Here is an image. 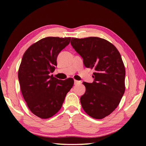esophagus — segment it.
I'll return each instance as SVG.
<instances>
[{
  "instance_id": "1",
  "label": "esophagus",
  "mask_w": 146,
  "mask_h": 146,
  "mask_svg": "<svg viewBox=\"0 0 146 146\" xmlns=\"http://www.w3.org/2000/svg\"><path fill=\"white\" fill-rule=\"evenodd\" d=\"M74 83H75V84H80L81 82H80V81L75 80H74Z\"/></svg>"
}]
</instances>
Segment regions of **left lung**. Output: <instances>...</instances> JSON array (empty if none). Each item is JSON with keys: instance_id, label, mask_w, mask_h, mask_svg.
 <instances>
[{"instance_id": "obj_1", "label": "left lung", "mask_w": 146, "mask_h": 146, "mask_svg": "<svg viewBox=\"0 0 146 146\" xmlns=\"http://www.w3.org/2000/svg\"><path fill=\"white\" fill-rule=\"evenodd\" d=\"M71 44L86 67L95 70L93 83L83 82L86 92L80 97L81 105L90 117L102 119L117 108L125 92L122 57L113 44L99 37L72 38Z\"/></svg>"}]
</instances>
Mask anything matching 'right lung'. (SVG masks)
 Instances as JSON below:
<instances>
[{"mask_svg": "<svg viewBox=\"0 0 146 146\" xmlns=\"http://www.w3.org/2000/svg\"><path fill=\"white\" fill-rule=\"evenodd\" d=\"M71 38L49 37L38 40L25 51L18 72L23 96L34 115L43 119L55 115L62 106L74 80H58L49 75L55 71L59 53Z\"/></svg>", "mask_w": 146, "mask_h": 146, "instance_id": "1", "label": "right lung"}]
</instances>
